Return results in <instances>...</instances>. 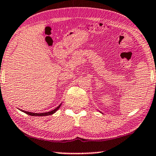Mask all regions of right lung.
Here are the masks:
<instances>
[{
  "label": "right lung",
  "mask_w": 156,
  "mask_h": 156,
  "mask_svg": "<svg viewBox=\"0 0 156 156\" xmlns=\"http://www.w3.org/2000/svg\"><path fill=\"white\" fill-rule=\"evenodd\" d=\"M60 106H61V105H59L58 106L57 108H55V109H54V110H51V111L46 112H41V113H34V112L24 111V110H22V112H25V113H27V115H31V116H46V115H52V114H54V112L57 111L58 109L59 108Z\"/></svg>",
  "instance_id": "add662e5"
}]
</instances>
